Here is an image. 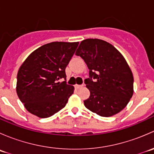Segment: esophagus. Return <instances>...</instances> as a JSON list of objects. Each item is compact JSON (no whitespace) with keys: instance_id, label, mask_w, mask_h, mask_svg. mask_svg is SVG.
I'll list each match as a JSON object with an SVG mask.
<instances>
[{"instance_id":"obj_1","label":"esophagus","mask_w":154,"mask_h":154,"mask_svg":"<svg viewBox=\"0 0 154 154\" xmlns=\"http://www.w3.org/2000/svg\"><path fill=\"white\" fill-rule=\"evenodd\" d=\"M83 86V85H75V86H74V87H75L76 88H80Z\"/></svg>"}]
</instances>
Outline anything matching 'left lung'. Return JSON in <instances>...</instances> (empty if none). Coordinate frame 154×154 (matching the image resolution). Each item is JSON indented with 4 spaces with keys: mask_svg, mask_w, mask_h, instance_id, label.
<instances>
[{
    "mask_svg": "<svg viewBox=\"0 0 154 154\" xmlns=\"http://www.w3.org/2000/svg\"><path fill=\"white\" fill-rule=\"evenodd\" d=\"M76 55L89 69L85 80L90 96L85 100L88 109L110 117L122 111L133 94V76L122 54L109 43L97 38L81 42Z\"/></svg>",
    "mask_w": 154,
    "mask_h": 154,
    "instance_id": "1",
    "label": "left lung"
}]
</instances>
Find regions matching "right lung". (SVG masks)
I'll return each mask as SVG.
<instances>
[{
  "label": "right lung",
  "instance_id": "right-lung-1",
  "mask_svg": "<svg viewBox=\"0 0 154 154\" xmlns=\"http://www.w3.org/2000/svg\"><path fill=\"white\" fill-rule=\"evenodd\" d=\"M79 42H54L44 45L28 56L18 70L16 91L27 110L48 118L66 106L74 93L66 83V68ZM65 81L60 83V79Z\"/></svg>",
  "mask_w": 154,
  "mask_h": 154
}]
</instances>
